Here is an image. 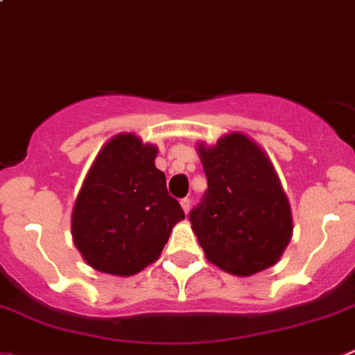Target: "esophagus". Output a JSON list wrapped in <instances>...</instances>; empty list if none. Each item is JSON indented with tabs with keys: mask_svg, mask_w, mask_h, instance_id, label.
Wrapping results in <instances>:
<instances>
[{
	"mask_svg": "<svg viewBox=\"0 0 355 355\" xmlns=\"http://www.w3.org/2000/svg\"><path fill=\"white\" fill-rule=\"evenodd\" d=\"M190 204H191V200L188 199V197H184V199H181V207H183L184 213H188V211H190Z\"/></svg>",
	"mask_w": 355,
	"mask_h": 355,
	"instance_id": "34e87169",
	"label": "esophagus"
}]
</instances>
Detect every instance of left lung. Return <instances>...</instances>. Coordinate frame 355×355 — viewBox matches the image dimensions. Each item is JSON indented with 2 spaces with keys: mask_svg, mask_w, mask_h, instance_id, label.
I'll return each instance as SVG.
<instances>
[{
  "mask_svg": "<svg viewBox=\"0 0 355 355\" xmlns=\"http://www.w3.org/2000/svg\"><path fill=\"white\" fill-rule=\"evenodd\" d=\"M199 153L207 190L188 218L207 260L236 276L271 268L291 241L292 216L268 156L237 132Z\"/></svg>",
  "mask_w": 355,
  "mask_h": 355,
  "instance_id": "left-lung-1",
  "label": "left lung"
}]
</instances>
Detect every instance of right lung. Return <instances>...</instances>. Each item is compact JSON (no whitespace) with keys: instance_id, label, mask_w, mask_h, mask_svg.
Segmentation results:
<instances>
[{"instance_id":"1","label":"right lung","mask_w":355,"mask_h":355,"mask_svg":"<svg viewBox=\"0 0 355 355\" xmlns=\"http://www.w3.org/2000/svg\"><path fill=\"white\" fill-rule=\"evenodd\" d=\"M156 148L133 133L103 146L77 197L71 234L91 268L130 276L160 257L172 227L184 218L155 167Z\"/></svg>"}]
</instances>
